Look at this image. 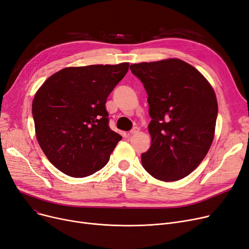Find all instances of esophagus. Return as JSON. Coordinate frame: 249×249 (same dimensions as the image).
<instances>
[{"label": "esophagus", "instance_id": "34e87169", "mask_svg": "<svg viewBox=\"0 0 249 249\" xmlns=\"http://www.w3.org/2000/svg\"><path fill=\"white\" fill-rule=\"evenodd\" d=\"M138 131H139V130H138V128H136V127H135V128H133V129H132V130H131V131H129L128 135H129V136H131V135H134V134H136V133H137Z\"/></svg>", "mask_w": 249, "mask_h": 249}]
</instances>
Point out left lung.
<instances>
[{"mask_svg":"<svg viewBox=\"0 0 249 249\" xmlns=\"http://www.w3.org/2000/svg\"><path fill=\"white\" fill-rule=\"evenodd\" d=\"M131 72L148 95L151 144L142 155L147 173L177 181L196 170L212 145L218 103L203 75L179 59L138 63Z\"/></svg>","mask_w":249,"mask_h":249,"instance_id":"left-lung-1","label":"left lung"}]
</instances>
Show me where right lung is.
<instances>
[{"label": "right lung", "instance_id": "right-lung-1", "mask_svg": "<svg viewBox=\"0 0 249 249\" xmlns=\"http://www.w3.org/2000/svg\"><path fill=\"white\" fill-rule=\"evenodd\" d=\"M129 63L68 67L53 74L32 102L36 134L51 163L75 178L104 168L122 136L111 130L107 98Z\"/></svg>", "mask_w": 249, "mask_h": 249}]
</instances>
